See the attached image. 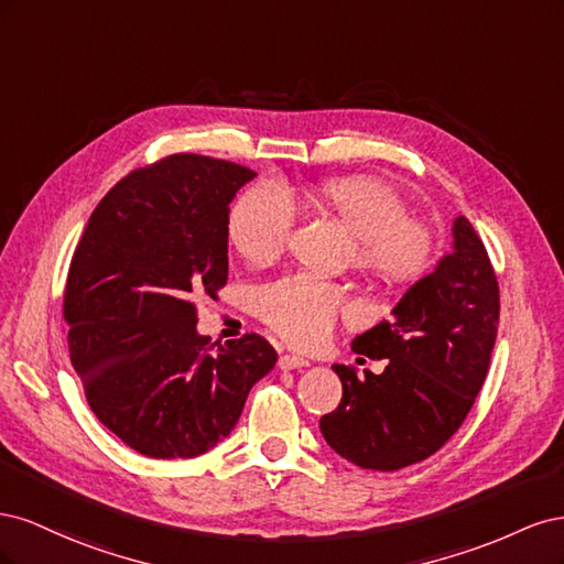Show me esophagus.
I'll list each match as a JSON object with an SVG mask.
<instances>
[{
  "label": "esophagus",
  "mask_w": 564,
  "mask_h": 564,
  "mask_svg": "<svg viewBox=\"0 0 564 564\" xmlns=\"http://www.w3.org/2000/svg\"><path fill=\"white\" fill-rule=\"evenodd\" d=\"M308 365L311 362L303 360V357H299V355H280V360H278V367L284 369V371L301 369V367H308Z\"/></svg>",
  "instance_id": "obj_1"
}]
</instances>
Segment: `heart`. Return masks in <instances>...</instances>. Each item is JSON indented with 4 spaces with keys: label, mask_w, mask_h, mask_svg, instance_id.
Returning a JSON list of instances; mask_svg holds the SVG:
<instances>
[{
    "label": "heart",
    "mask_w": 564,
    "mask_h": 564,
    "mask_svg": "<svg viewBox=\"0 0 564 564\" xmlns=\"http://www.w3.org/2000/svg\"><path fill=\"white\" fill-rule=\"evenodd\" d=\"M311 204L344 220L355 235V263L388 282H406L429 268L433 235L409 216L406 199L377 178H338L311 193ZM296 226V204L280 183H256L237 197L228 216L232 247L251 263L278 259ZM348 308L344 286L308 275H289L253 292V313L296 348L329 338Z\"/></svg>",
    "instance_id": "heart-1"
}]
</instances>
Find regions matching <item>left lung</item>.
Wrapping results in <instances>:
<instances>
[{"mask_svg": "<svg viewBox=\"0 0 564 564\" xmlns=\"http://www.w3.org/2000/svg\"><path fill=\"white\" fill-rule=\"evenodd\" d=\"M499 282L470 220H454V249L352 340L388 360L383 373L334 365L344 398L319 419L327 445L350 464L400 470L433 456L460 429L480 392L499 327Z\"/></svg>", "mask_w": 564, "mask_h": 564, "instance_id": "8db88e82", "label": "left lung"}]
</instances>
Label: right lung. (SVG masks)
I'll return each instance as SVG.
<instances>
[{
  "instance_id": "right-lung-1",
  "label": "right lung",
  "mask_w": 564,
  "mask_h": 564,
  "mask_svg": "<svg viewBox=\"0 0 564 564\" xmlns=\"http://www.w3.org/2000/svg\"><path fill=\"white\" fill-rule=\"evenodd\" d=\"M251 169L178 152L115 183L67 270L70 362L96 419L150 458L228 437L278 352L259 334L199 336L197 305L228 282V214Z\"/></svg>"
}]
</instances>
